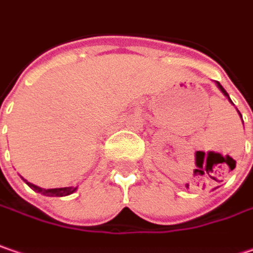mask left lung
Wrapping results in <instances>:
<instances>
[{
    "label": "left lung",
    "mask_w": 253,
    "mask_h": 253,
    "mask_svg": "<svg viewBox=\"0 0 253 253\" xmlns=\"http://www.w3.org/2000/svg\"><path fill=\"white\" fill-rule=\"evenodd\" d=\"M216 86H218V87H219V90H221V92H222V93L225 94L226 97H228V100H229V102H231V103H232V100H231V99H229V94L226 93V90H225V89H224V87H222V86H221V83H219V82H216ZM238 113H239V112H238ZM239 115H241V113H239ZM241 117H242V116H241Z\"/></svg>",
    "instance_id": "left-lung-1"
}]
</instances>
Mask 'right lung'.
I'll list each match as a JSON object with an SVG mask.
<instances>
[{
    "label": "right lung",
    "mask_w": 253,
    "mask_h": 253,
    "mask_svg": "<svg viewBox=\"0 0 253 253\" xmlns=\"http://www.w3.org/2000/svg\"><path fill=\"white\" fill-rule=\"evenodd\" d=\"M22 180H24V178H22ZM24 181L27 182L28 185H29L34 191L41 192V194L48 195V197H65V195H69V194H73V192L76 191V187H75V188H73V187H63V188H49V190H45V188H41L38 185H34V184L28 182L27 180H24Z\"/></svg>",
    "instance_id": "add662e5"
}]
</instances>
